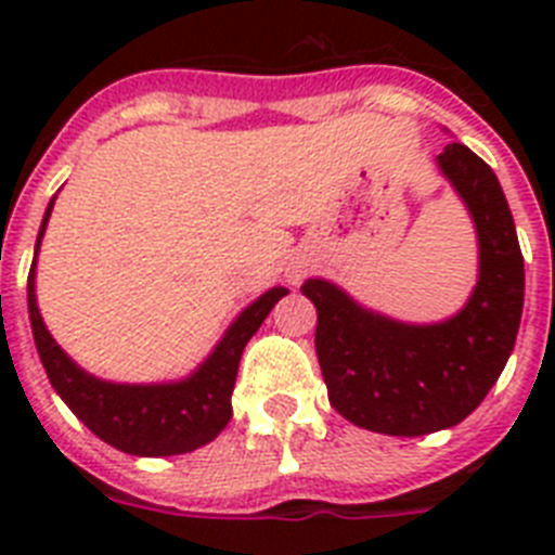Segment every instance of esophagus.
I'll return each instance as SVG.
<instances>
[{
    "label": "esophagus",
    "mask_w": 555,
    "mask_h": 555,
    "mask_svg": "<svg viewBox=\"0 0 555 555\" xmlns=\"http://www.w3.org/2000/svg\"><path fill=\"white\" fill-rule=\"evenodd\" d=\"M300 281V274H292V283H297Z\"/></svg>",
    "instance_id": "esophagus-1"
}]
</instances>
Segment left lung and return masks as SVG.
I'll return each mask as SVG.
<instances>
[{"mask_svg": "<svg viewBox=\"0 0 555 555\" xmlns=\"http://www.w3.org/2000/svg\"><path fill=\"white\" fill-rule=\"evenodd\" d=\"M478 233V283L467 306L434 325H409L356 302L336 283L311 278L317 358L327 400L352 425L386 436H425L467 420L514 350L526 269L506 194L469 146L436 158Z\"/></svg>", "mask_w": 555, "mask_h": 555, "instance_id": "obj_1", "label": "left lung"}]
</instances>
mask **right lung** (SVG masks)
Instances as JSON below:
<instances>
[{"label":"right lung","instance_id":"add662e5","mask_svg":"<svg viewBox=\"0 0 555 555\" xmlns=\"http://www.w3.org/2000/svg\"><path fill=\"white\" fill-rule=\"evenodd\" d=\"M55 197L49 199L38 230L36 258L27 278V308L38 356L47 370L49 384L61 395L63 403L75 411L77 420L102 442L130 455H180L214 442L233 416L230 395L235 386L238 361L255 331L267 320L274 302L286 297L288 288L274 286L258 300L249 302L224 331L219 345L197 370L183 380L169 384H113L88 375L61 350L47 331L36 300V261L41 249L43 230L52 214Z\"/></svg>","mask_w":555,"mask_h":555}]
</instances>
